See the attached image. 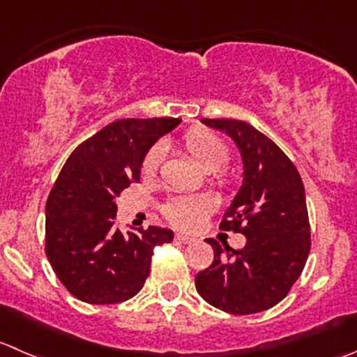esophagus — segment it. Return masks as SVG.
I'll list each match as a JSON object with an SVG mask.
<instances>
[{
	"mask_svg": "<svg viewBox=\"0 0 357 357\" xmlns=\"http://www.w3.org/2000/svg\"><path fill=\"white\" fill-rule=\"evenodd\" d=\"M174 238L178 242H183V244H192V242L195 241V238L190 237V235H185V234H176Z\"/></svg>",
	"mask_w": 357,
	"mask_h": 357,
	"instance_id": "34e87169",
	"label": "esophagus"
}]
</instances>
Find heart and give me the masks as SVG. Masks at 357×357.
<instances>
[{"mask_svg": "<svg viewBox=\"0 0 357 357\" xmlns=\"http://www.w3.org/2000/svg\"><path fill=\"white\" fill-rule=\"evenodd\" d=\"M183 151L192 160H195L204 171L213 172L214 183L220 188H228L234 185V178L223 171L230 158V148L216 134L204 129H190L179 139ZM162 162L160 148L153 146L146 151L141 164L143 178L151 179L157 176ZM214 211V200L209 195H183L174 197L162 207L165 220L176 228L183 230H197Z\"/></svg>", "mask_w": 357, "mask_h": 357, "instance_id": "obj_1", "label": "heart"}]
</instances>
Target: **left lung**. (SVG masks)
<instances>
[{
	"label": "left lung",
	"instance_id": "obj_1",
	"mask_svg": "<svg viewBox=\"0 0 357 357\" xmlns=\"http://www.w3.org/2000/svg\"><path fill=\"white\" fill-rule=\"evenodd\" d=\"M202 122L225 130L241 150L244 183L220 228L245 235V245L231 249L206 238L214 261L195 275L197 291L234 316L261 312L288 295L309 258L305 188L288 155L255 127L228 119Z\"/></svg>",
	"mask_w": 357,
	"mask_h": 357
}]
</instances>
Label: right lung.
I'll use <instances>...</instances> for the list:
<instances>
[{
    "label": "right lung",
    "instance_id": "right-lung-1",
    "mask_svg": "<svg viewBox=\"0 0 357 357\" xmlns=\"http://www.w3.org/2000/svg\"><path fill=\"white\" fill-rule=\"evenodd\" d=\"M179 119H123L75 148L47 200L45 252L59 281L78 300L94 305L126 302L150 274L157 245L172 231L150 227L122 234L115 199L139 181L151 144Z\"/></svg>",
    "mask_w": 357,
    "mask_h": 357
}]
</instances>
